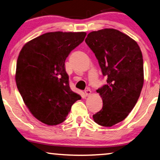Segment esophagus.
<instances>
[{
  "mask_svg": "<svg viewBox=\"0 0 160 160\" xmlns=\"http://www.w3.org/2000/svg\"><path fill=\"white\" fill-rule=\"evenodd\" d=\"M85 93L87 96L90 95H91V90H90V88H87V89L85 90Z\"/></svg>",
  "mask_w": 160,
  "mask_h": 160,
  "instance_id": "obj_1",
  "label": "esophagus"
}]
</instances>
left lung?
Listing matches in <instances>:
<instances>
[{"mask_svg": "<svg viewBox=\"0 0 160 160\" xmlns=\"http://www.w3.org/2000/svg\"><path fill=\"white\" fill-rule=\"evenodd\" d=\"M98 60L107 84L97 90L103 106L92 118L103 127H112L128 117L138 102L144 84L143 58L135 40L120 30L90 32L85 39Z\"/></svg>", "mask_w": 160, "mask_h": 160, "instance_id": "obj_1", "label": "left lung"}]
</instances>
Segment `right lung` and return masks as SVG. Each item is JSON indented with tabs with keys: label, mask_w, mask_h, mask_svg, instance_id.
Returning a JSON list of instances; mask_svg holds the SVG:
<instances>
[{
	"label": "right lung",
	"mask_w": 160,
	"mask_h": 160,
	"mask_svg": "<svg viewBox=\"0 0 160 160\" xmlns=\"http://www.w3.org/2000/svg\"><path fill=\"white\" fill-rule=\"evenodd\" d=\"M85 36V32H50L22 48L17 60V88L28 109L41 122H62L81 99L70 89L65 61Z\"/></svg>",
	"instance_id": "right-lung-1"
}]
</instances>
